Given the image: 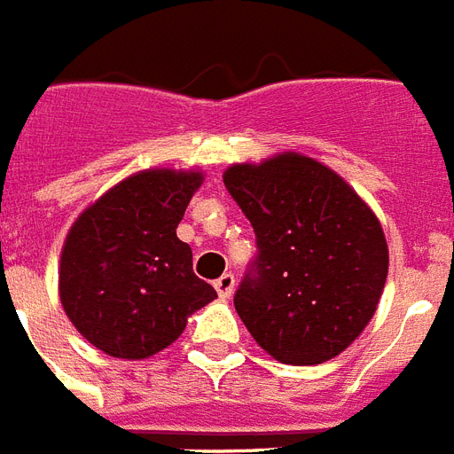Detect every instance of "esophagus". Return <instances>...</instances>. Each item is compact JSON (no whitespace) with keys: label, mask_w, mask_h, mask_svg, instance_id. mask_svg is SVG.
<instances>
[{"label":"esophagus","mask_w":454,"mask_h":454,"mask_svg":"<svg viewBox=\"0 0 454 454\" xmlns=\"http://www.w3.org/2000/svg\"><path fill=\"white\" fill-rule=\"evenodd\" d=\"M214 288H216L221 298H231V295H233V288H236V277H233V274L218 277L216 281H214Z\"/></svg>","instance_id":"esophagus-1"}]
</instances>
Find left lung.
<instances>
[{
  "instance_id": "left-lung-1",
  "label": "left lung",
  "mask_w": 454,
  "mask_h": 454,
  "mask_svg": "<svg viewBox=\"0 0 454 454\" xmlns=\"http://www.w3.org/2000/svg\"><path fill=\"white\" fill-rule=\"evenodd\" d=\"M223 183L257 236L253 274L236 291L247 332L281 364H325L365 330L387 278L375 211L320 160L284 151L233 163Z\"/></svg>"
}]
</instances>
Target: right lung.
I'll list each match as a JSON object with an SVG mask.
<instances>
[{
    "mask_svg": "<svg viewBox=\"0 0 454 454\" xmlns=\"http://www.w3.org/2000/svg\"><path fill=\"white\" fill-rule=\"evenodd\" d=\"M200 170L149 168L113 184L76 216L59 257V301L103 354L142 361L170 347L216 298L177 238Z\"/></svg>",
    "mask_w": 454,
    "mask_h": 454,
    "instance_id": "add662e5",
    "label": "right lung"
}]
</instances>
